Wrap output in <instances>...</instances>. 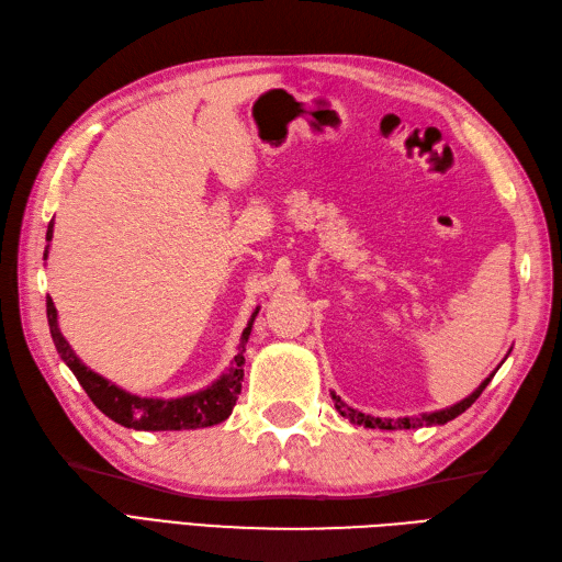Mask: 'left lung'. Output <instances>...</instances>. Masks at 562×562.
Segmentation results:
<instances>
[{"mask_svg": "<svg viewBox=\"0 0 562 562\" xmlns=\"http://www.w3.org/2000/svg\"><path fill=\"white\" fill-rule=\"evenodd\" d=\"M496 370H498V368H496ZM496 370H494L492 375H488L468 398L458 401V404H453V406H449V408H443V411L425 413V415H420V418H398V420L375 418V415H366V413H361V411H356V408L347 406L337 394H333V401H335V408L339 411L341 418L351 420L353 425H366V427H372V429H375V427H378V429H415V427H425V425H427V427H429V425H446L449 420L458 418L460 413H465V411L474 404V401L480 398V394L486 390V384L492 382V378L496 375Z\"/></svg>", "mask_w": 562, "mask_h": 562, "instance_id": "obj_1", "label": "left lung"}]
</instances>
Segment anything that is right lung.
Returning a JSON list of instances; mask_svg holds the SVG:
<instances>
[{
    "label": "right lung",
    "mask_w": 562,
    "mask_h": 562,
    "mask_svg": "<svg viewBox=\"0 0 562 562\" xmlns=\"http://www.w3.org/2000/svg\"><path fill=\"white\" fill-rule=\"evenodd\" d=\"M54 235V221L47 227V241H52ZM49 249V244H47ZM47 258V251H45ZM258 308L254 311L249 325L244 327L241 339H239V353L235 356L233 366L215 380L211 386L194 394H187L180 398H147L137 396L121 390V386L111 384L102 375H97L88 366H85L80 358L70 349V344L64 339L59 321H56V308L54 301L47 296V321H49V333L54 339V347L59 351L61 361L74 370L80 386L92 404L102 411L113 423L131 429H144V431H166V429H196V427H211L218 425L229 418L233 413L237 396L241 392V380H244V351H247V341L251 335V325L256 321Z\"/></svg>",
    "instance_id": "1"
}]
</instances>
